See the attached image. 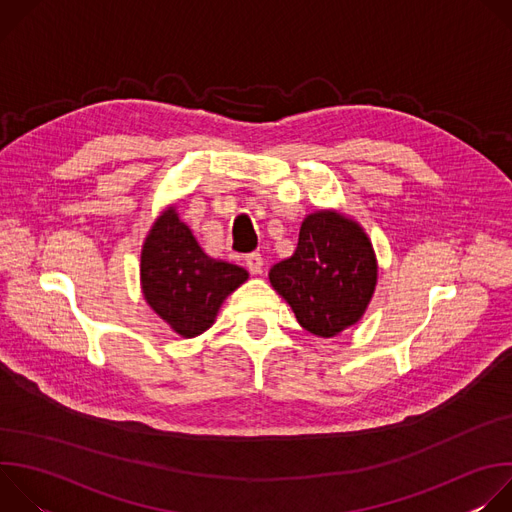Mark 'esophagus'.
Listing matches in <instances>:
<instances>
[{
	"instance_id": "34e87169",
	"label": "esophagus",
	"mask_w": 512,
	"mask_h": 512,
	"mask_svg": "<svg viewBox=\"0 0 512 512\" xmlns=\"http://www.w3.org/2000/svg\"><path fill=\"white\" fill-rule=\"evenodd\" d=\"M245 265H247V269L251 271V273H261L263 271V257H261V253H249L247 257H245Z\"/></svg>"
}]
</instances>
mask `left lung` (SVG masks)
I'll list each match as a JSON object with an SVG mask.
<instances>
[{
  "label": "left lung",
  "instance_id": "obj_1",
  "mask_svg": "<svg viewBox=\"0 0 512 512\" xmlns=\"http://www.w3.org/2000/svg\"><path fill=\"white\" fill-rule=\"evenodd\" d=\"M269 281L308 332L332 338L356 324L377 285L373 245L336 210L308 214L296 253L275 263Z\"/></svg>",
  "mask_w": 512,
  "mask_h": 512
}]
</instances>
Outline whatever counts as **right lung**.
Wrapping results in <instances>:
<instances>
[{
  "label": "right lung",
  "mask_w": 512,
  "mask_h": 512,
  "mask_svg": "<svg viewBox=\"0 0 512 512\" xmlns=\"http://www.w3.org/2000/svg\"><path fill=\"white\" fill-rule=\"evenodd\" d=\"M139 271L145 302L184 338L208 330L227 296L249 277L239 265L210 259L176 206L166 208L145 237Z\"/></svg>",
  "instance_id": "1"
}]
</instances>
